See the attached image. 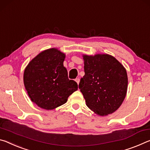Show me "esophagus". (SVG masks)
Returning a JSON list of instances; mask_svg holds the SVG:
<instances>
[{
  "label": "esophagus",
  "instance_id": "34e87169",
  "mask_svg": "<svg viewBox=\"0 0 150 150\" xmlns=\"http://www.w3.org/2000/svg\"><path fill=\"white\" fill-rule=\"evenodd\" d=\"M75 81H76V82H77V84H79V82H80V78H76V79H75Z\"/></svg>",
  "mask_w": 150,
  "mask_h": 150
}]
</instances>
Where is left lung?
Here are the masks:
<instances>
[{"label": "left lung", "mask_w": 150, "mask_h": 150, "mask_svg": "<svg viewBox=\"0 0 150 150\" xmlns=\"http://www.w3.org/2000/svg\"><path fill=\"white\" fill-rule=\"evenodd\" d=\"M85 74L79 88L87 106L100 116L114 112L123 102L127 88L124 67L108 54L84 56Z\"/></svg>", "instance_id": "obj_1"}]
</instances>
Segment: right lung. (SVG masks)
Returning a JSON list of instances; mask_svg holds the SVG:
<instances>
[{"label": "right lung", "instance_id": "right-lung-1", "mask_svg": "<svg viewBox=\"0 0 150 150\" xmlns=\"http://www.w3.org/2000/svg\"><path fill=\"white\" fill-rule=\"evenodd\" d=\"M64 58V54L57 49H48L33 59L24 70L27 93L41 108L52 110L63 105L78 90L77 83L68 79Z\"/></svg>", "mask_w": 150, "mask_h": 150}]
</instances>
